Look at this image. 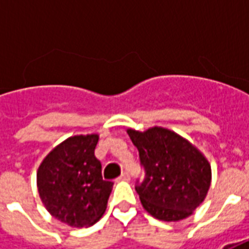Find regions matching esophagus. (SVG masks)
<instances>
[{"instance_id": "34e87169", "label": "esophagus", "mask_w": 249, "mask_h": 249, "mask_svg": "<svg viewBox=\"0 0 249 249\" xmlns=\"http://www.w3.org/2000/svg\"><path fill=\"white\" fill-rule=\"evenodd\" d=\"M129 178H130L129 173H128V172H123V173H121V176H120V178H117V180H119V181H128Z\"/></svg>"}]
</instances>
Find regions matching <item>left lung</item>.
Masks as SVG:
<instances>
[{
  "mask_svg": "<svg viewBox=\"0 0 249 249\" xmlns=\"http://www.w3.org/2000/svg\"><path fill=\"white\" fill-rule=\"evenodd\" d=\"M139 149L144 180L136 185L148 213L162 221H178L203 203L211 185V165L196 146L172 130L153 126L128 129Z\"/></svg>",
  "mask_w": 249,
  "mask_h": 249,
  "instance_id": "1",
  "label": "left lung"
}]
</instances>
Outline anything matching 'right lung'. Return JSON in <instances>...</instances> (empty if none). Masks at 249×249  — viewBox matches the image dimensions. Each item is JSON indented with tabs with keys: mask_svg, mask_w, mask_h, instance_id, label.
<instances>
[{
	"mask_svg": "<svg viewBox=\"0 0 249 249\" xmlns=\"http://www.w3.org/2000/svg\"><path fill=\"white\" fill-rule=\"evenodd\" d=\"M98 135L73 136L44 159L37 188L48 212L71 227H89L103 216L113 183L104 180L94 156Z\"/></svg>",
	"mask_w": 249,
	"mask_h": 249,
	"instance_id": "obj_1",
	"label": "right lung"
}]
</instances>
